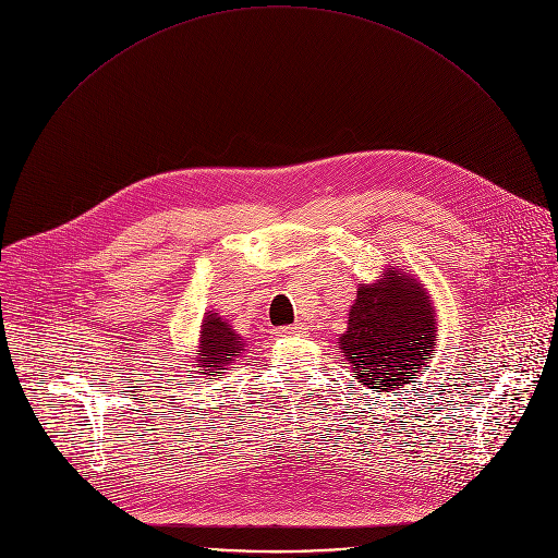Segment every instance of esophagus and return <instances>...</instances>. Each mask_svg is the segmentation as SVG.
Returning <instances> with one entry per match:
<instances>
[{"label":"esophagus","instance_id":"esophagus-1","mask_svg":"<svg viewBox=\"0 0 558 558\" xmlns=\"http://www.w3.org/2000/svg\"><path fill=\"white\" fill-rule=\"evenodd\" d=\"M308 327L304 323H295V325H289V327H282V333L284 336H298V333H306Z\"/></svg>","mask_w":558,"mask_h":558}]
</instances>
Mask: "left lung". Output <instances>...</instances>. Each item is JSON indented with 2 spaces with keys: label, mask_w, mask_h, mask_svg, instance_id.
<instances>
[{
  "label": "left lung",
  "mask_w": 558,
  "mask_h": 558,
  "mask_svg": "<svg viewBox=\"0 0 558 558\" xmlns=\"http://www.w3.org/2000/svg\"><path fill=\"white\" fill-rule=\"evenodd\" d=\"M338 349L366 390H409L437 351V311L426 284L390 265L362 282Z\"/></svg>",
  "instance_id": "1"
}]
</instances>
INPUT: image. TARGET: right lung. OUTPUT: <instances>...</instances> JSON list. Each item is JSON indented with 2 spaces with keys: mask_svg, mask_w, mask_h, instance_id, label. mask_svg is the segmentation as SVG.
I'll use <instances>...</instances> for the list:
<instances>
[{
  "mask_svg": "<svg viewBox=\"0 0 558 558\" xmlns=\"http://www.w3.org/2000/svg\"><path fill=\"white\" fill-rule=\"evenodd\" d=\"M245 347L247 344L243 336L231 329L229 320H225L222 315L214 311H207L203 315L198 347L194 355V366L198 368L196 373L214 379L218 373L229 371L235 357H241L247 351Z\"/></svg>",
  "mask_w": 558,
  "mask_h": 558,
  "instance_id": "obj_1",
  "label": "right lung"
}]
</instances>
